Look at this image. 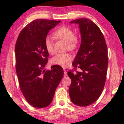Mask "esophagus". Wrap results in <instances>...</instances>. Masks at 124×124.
Returning <instances> with one entry per match:
<instances>
[{
    "instance_id": "1",
    "label": "esophagus",
    "mask_w": 124,
    "mask_h": 124,
    "mask_svg": "<svg viewBox=\"0 0 124 124\" xmlns=\"http://www.w3.org/2000/svg\"><path fill=\"white\" fill-rule=\"evenodd\" d=\"M63 71H64V76L66 77L67 75V72L66 70H64Z\"/></svg>"
}]
</instances>
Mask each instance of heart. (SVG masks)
I'll list each match as a JSON object with an SVG mask.
<instances>
[{"label": "heart", "mask_w": 124, "mask_h": 124, "mask_svg": "<svg viewBox=\"0 0 124 124\" xmlns=\"http://www.w3.org/2000/svg\"><path fill=\"white\" fill-rule=\"evenodd\" d=\"M56 37L63 39L67 42V47L73 50L76 49L79 44V38L72 29L68 27L63 26L60 27L54 33ZM45 46L48 52L52 54L54 52V40L51 37L47 36L45 39ZM73 56L69 53L57 54L52 59V62L56 65L62 67H67L70 64L73 60Z\"/></svg>", "instance_id": "b5f03b06"}]
</instances>
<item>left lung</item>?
Wrapping results in <instances>:
<instances>
[{
	"label": "left lung",
	"mask_w": 124,
	"mask_h": 124,
	"mask_svg": "<svg viewBox=\"0 0 124 124\" xmlns=\"http://www.w3.org/2000/svg\"><path fill=\"white\" fill-rule=\"evenodd\" d=\"M70 23L79 24L80 46L72 65L74 70L67 73L72 82L69 89L70 100L80 107L93 103L101 95L106 83L108 67V49L103 34L95 23L79 18ZM77 68L82 72L75 70Z\"/></svg>",
	"instance_id": "obj_1"
}]
</instances>
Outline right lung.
Instances as JSON below:
<instances>
[{
    "label": "right lung",
    "mask_w": 124,
    "mask_h": 124,
    "mask_svg": "<svg viewBox=\"0 0 124 124\" xmlns=\"http://www.w3.org/2000/svg\"><path fill=\"white\" fill-rule=\"evenodd\" d=\"M61 21L37 19L20 32L15 45L16 71L22 93L33 107L43 108L51 103L54 92L63 76L58 65L45 70L49 53L45 39L50 29Z\"/></svg>",
    "instance_id": "add662e5"
}]
</instances>
